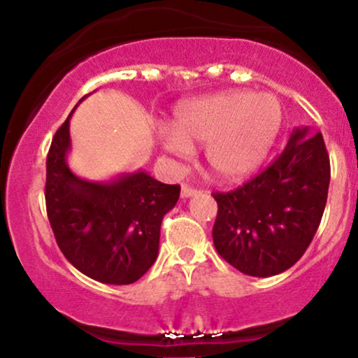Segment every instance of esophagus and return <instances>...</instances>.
<instances>
[{
    "instance_id": "obj_1",
    "label": "esophagus",
    "mask_w": 358,
    "mask_h": 358,
    "mask_svg": "<svg viewBox=\"0 0 358 358\" xmlns=\"http://www.w3.org/2000/svg\"><path fill=\"white\" fill-rule=\"evenodd\" d=\"M196 192H199V190L190 187V185H183V187H182V199H188V196H193Z\"/></svg>"
}]
</instances>
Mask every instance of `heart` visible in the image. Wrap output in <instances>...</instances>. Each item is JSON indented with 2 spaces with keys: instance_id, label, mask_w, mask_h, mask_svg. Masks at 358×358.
<instances>
[{
  "instance_id": "b5f03b06",
  "label": "heart",
  "mask_w": 358,
  "mask_h": 358,
  "mask_svg": "<svg viewBox=\"0 0 358 358\" xmlns=\"http://www.w3.org/2000/svg\"><path fill=\"white\" fill-rule=\"evenodd\" d=\"M282 110L276 96L250 90H224L176 109L165 150L188 156L192 145L205 143L203 156L217 178L236 182L268 158L281 129Z\"/></svg>"
}]
</instances>
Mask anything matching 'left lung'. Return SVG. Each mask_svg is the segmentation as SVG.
I'll use <instances>...</instances> for the list:
<instances>
[{
	"instance_id": "8db88e82",
	"label": "left lung",
	"mask_w": 358,
	"mask_h": 358,
	"mask_svg": "<svg viewBox=\"0 0 358 358\" xmlns=\"http://www.w3.org/2000/svg\"><path fill=\"white\" fill-rule=\"evenodd\" d=\"M330 158L322 133L296 127L274 163L232 192L213 193L219 205L213 245L248 276L289 269L313 241L327 205Z\"/></svg>"
}]
</instances>
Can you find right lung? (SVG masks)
<instances>
[{
    "mask_svg": "<svg viewBox=\"0 0 358 358\" xmlns=\"http://www.w3.org/2000/svg\"><path fill=\"white\" fill-rule=\"evenodd\" d=\"M71 116L57 129L47 156L45 202L52 231L82 274L104 285H131L158 257L162 220L178 202L180 187L141 170L109 182L77 176L67 163Z\"/></svg>",
    "mask_w": 358,
    "mask_h": 358,
    "instance_id": "right-lung-1",
    "label": "right lung"
}]
</instances>
